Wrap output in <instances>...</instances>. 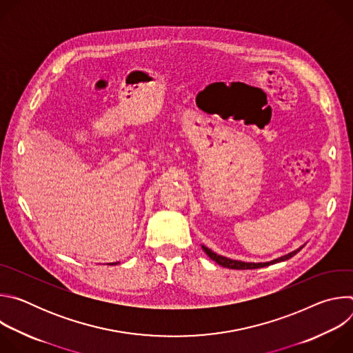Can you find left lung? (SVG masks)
I'll return each instance as SVG.
<instances>
[{
	"label": "left lung",
	"mask_w": 353,
	"mask_h": 353,
	"mask_svg": "<svg viewBox=\"0 0 353 353\" xmlns=\"http://www.w3.org/2000/svg\"><path fill=\"white\" fill-rule=\"evenodd\" d=\"M303 248V245H301L300 248L292 251V253L286 254V256H282L276 260H272V261H268V263H244V261H237V260H230L228 257H223V256H219L216 253H214L212 250H210L208 247L203 245V250L205 251V253L208 254V257L211 260H214L216 264L225 267V268H230V270H254V268H263V267H268L270 264H275V263H281V261H285V260H289L292 259L294 254H297L299 251Z\"/></svg>",
	"instance_id": "obj_1"
}]
</instances>
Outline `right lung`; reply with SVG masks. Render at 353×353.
Instances as JSON below:
<instances>
[{
	"mask_svg": "<svg viewBox=\"0 0 353 353\" xmlns=\"http://www.w3.org/2000/svg\"><path fill=\"white\" fill-rule=\"evenodd\" d=\"M110 265H113V264H110ZM114 265H116V263H114Z\"/></svg>",
	"mask_w": 353,
	"mask_h": 353,
	"instance_id": "right-lung-1",
	"label": "right lung"
}]
</instances>
